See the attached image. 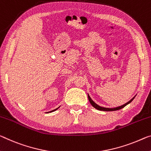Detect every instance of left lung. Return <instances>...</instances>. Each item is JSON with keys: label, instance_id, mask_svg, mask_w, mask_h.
Masks as SVG:
<instances>
[{"label": "left lung", "instance_id": "8db88e82", "mask_svg": "<svg viewBox=\"0 0 151 151\" xmlns=\"http://www.w3.org/2000/svg\"><path fill=\"white\" fill-rule=\"evenodd\" d=\"M134 97H134L132 98V99L131 100H130V101H129L128 102L126 103V104H125L124 105H123V106H119V107H115V108H106V107H101V106H98L97 104H95V103L93 101V100L91 99V98L89 95H88V101H89L90 104L92 105V106L94 107L95 109H98V110H100V111H116V110H119V109H122V108H123V107H125L126 106H127L128 104H130V103H131V102H132V100H133L134 99Z\"/></svg>", "mask_w": 151, "mask_h": 151}]
</instances>
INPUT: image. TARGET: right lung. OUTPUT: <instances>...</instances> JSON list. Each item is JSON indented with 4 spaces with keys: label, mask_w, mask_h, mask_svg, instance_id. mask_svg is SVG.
Returning a JSON list of instances; mask_svg holds the SVG:
<instances>
[{
    "label": "right lung",
    "mask_w": 151,
    "mask_h": 151,
    "mask_svg": "<svg viewBox=\"0 0 151 151\" xmlns=\"http://www.w3.org/2000/svg\"><path fill=\"white\" fill-rule=\"evenodd\" d=\"M58 108H57V109H54V110H52V111H50V112H52V111H56V109H58Z\"/></svg>",
    "instance_id": "right-lung-1"
}]
</instances>
